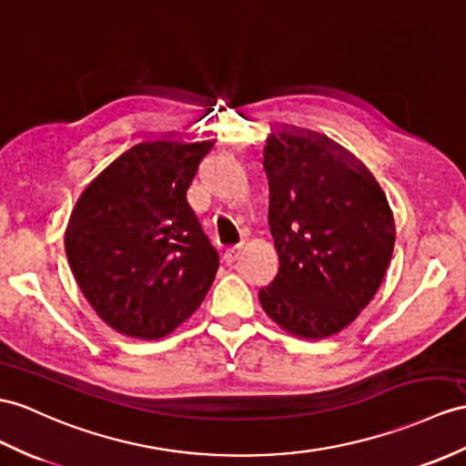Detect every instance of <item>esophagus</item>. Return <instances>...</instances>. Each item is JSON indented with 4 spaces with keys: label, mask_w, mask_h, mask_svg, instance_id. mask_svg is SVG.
<instances>
[{
    "label": "esophagus",
    "mask_w": 466,
    "mask_h": 466,
    "mask_svg": "<svg viewBox=\"0 0 466 466\" xmlns=\"http://www.w3.org/2000/svg\"><path fill=\"white\" fill-rule=\"evenodd\" d=\"M239 253H241V245H233V247H229V248H225L223 251V260L225 263H235L237 260V257H239Z\"/></svg>",
    "instance_id": "34e87169"
}]
</instances>
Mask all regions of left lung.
<instances>
[{"label":"left lung","instance_id":"obj_1","mask_svg":"<svg viewBox=\"0 0 466 466\" xmlns=\"http://www.w3.org/2000/svg\"><path fill=\"white\" fill-rule=\"evenodd\" d=\"M279 272L258 290L290 334L326 338L358 319L393 253V218L368 169L326 136L282 130L263 150Z\"/></svg>","mask_w":466,"mask_h":466}]
</instances>
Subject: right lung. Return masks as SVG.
Returning <instances> with one entry per match:
<instances>
[{
    "mask_svg": "<svg viewBox=\"0 0 466 466\" xmlns=\"http://www.w3.org/2000/svg\"><path fill=\"white\" fill-rule=\"evenodd\" d=\"M211 140L136 144L78 198L65 233L75 279L116 332L157 339L194 314L219 255L187 201Z\"/></svg>",
    "mask_w": 466,
    "mask_h": 466,
    "instance_id": "add662e5",
    "label": "right lung"
}]
</instances>
